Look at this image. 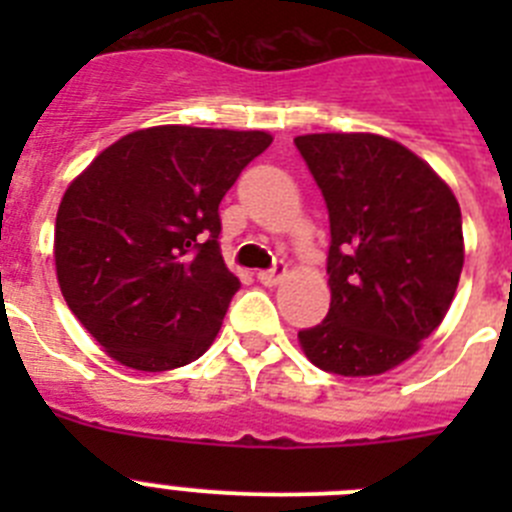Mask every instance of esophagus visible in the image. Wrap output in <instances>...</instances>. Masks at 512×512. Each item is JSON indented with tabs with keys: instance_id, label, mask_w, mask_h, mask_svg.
Instances as JSON below:
<instances>
[{
	"instance_id": "esophagus-1",
	"label": "esophagus",
	"mask_w": 512,
	"mask_h": 512,
	"mask_svg": "<svg viewBox=\"0 0 512 512\" xmlns=\"http://www.w3.org/2000/svg\"><path fill=\"white\" fill-rule=\"evenodd\" d=\"M284 264L282 261H277L274 264V269H266V271H259V282L264 284V287H274V284H279L284 279Z\"/></svg>"
}]
</instances>
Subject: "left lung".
<instances>
[{
    "label": "left lung",
    "mask_w": 512,
    "mask_h": 512,
    "mask_svg": "<svg viewBox=\"0 0 512 512\" xmlns=\"http://www.w3.org/2000/svg\"><path fill=\"white\" fill-rule=\"evenodd\" d=\"M330 220V310L300 330L312 364L341 377L390 372L441 325L464 266L461 210L441 176L372 133L295 138Z\"/></svg>",
    "instance_id": "obj_1"
}]
</instances>
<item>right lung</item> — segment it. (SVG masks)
Wrapping results in <instances>:
<instances>
[{
	"instance_id": "obj_1",
	"label": "right lung",
	"mask_w": 512,
	"mask_h": 512,
	"mask_svg": "<svg viewBox=\"0 0 512 512\" xmlns=\"http://www.w3.org/2000/svg\"><path fill=\"white\" fill-rule=\"evenodd\" d=\"M264 130H135L71 182L56 215L63 300L115 361L166 372L200 359L241 282L220 253V200Z\"/></svg>"
}]
</instances>
